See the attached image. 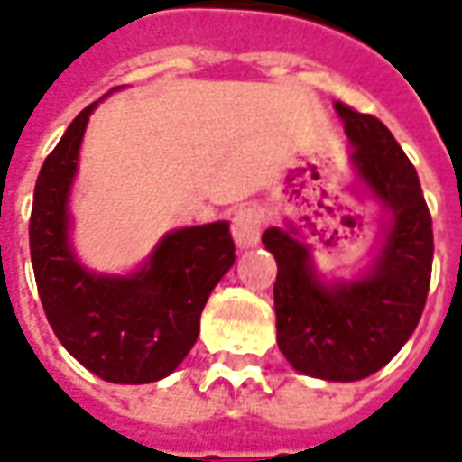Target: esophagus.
Masks as SVG:
<instances>
[{"mask_svg":"<svg viewBox=\"0 0 462 462\" xmlns=\"http://www.w3.org/2000/svg\"><path fill=\"white\" fill-rule=\"evenodd\" d=\"M262 227H264V215H262L260 208L245 205L232 215V240L240 250L254 247L260 242Z\"/></svg>","mask_w":462,"mask_h":462,"instance_id":"obj_1","label":"esophagus"}]
</instances>
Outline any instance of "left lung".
Segmentation results:
<instances>
[{
	"mask_svg": "<svg viewBox=\"0 0 462 462\" xmlns=\"http://www.w3.org/2000/svg\"><path fill=\"white\" fill-rule=\"evenodd\" d=\"M356 151L351 161L391 225L376 267L364 280L321 284L307 247L291 232L270 227L264 247L277 260V344L291 366L327 381H358L396 356L418 327L433 267V220L420 180L376 116L337 104Z\"/></svg>",
	"mask_w": 462,
	"mask_h": 462,
	"instance_id": "8db88e82",
	"label": "left lung"
}]
</instances>
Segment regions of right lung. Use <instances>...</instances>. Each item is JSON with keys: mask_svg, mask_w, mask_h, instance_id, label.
<instances>
[{"mask_svg": "<svg viewBox=\"0 0 462 462\" xmlns=\"http://www.w3.org/2000/svg\"><path fill=\"white\" fill-rule=\"evenodd\" d=\"M96 104L46 155L34 188L29 250L36 290L66 351L111 383H151L188 356L205 301L235 262L227 222L171 232L133 277H96L69 250V188Z\"/></svg>", "mask_w": 462, "mask_h": 462, "instance_id": "add662e5", "label": "right lung"}]
</instances>
